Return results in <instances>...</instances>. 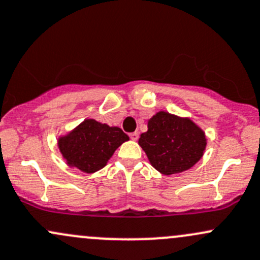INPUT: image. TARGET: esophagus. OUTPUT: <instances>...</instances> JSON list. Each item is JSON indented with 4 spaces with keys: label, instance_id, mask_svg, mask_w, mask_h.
<instances>
[{
    "label": "esophagus",
    "instance_id": "1",
    "mask_svg": "<svg viewBox=\"0 0 260 260\" xmlns=\"http://www.w3.org/2000/svg\"><path fill=\"white\" fill-rule=\"evenodd\" d=\"M129 136H130V139L133 140V141H136V140L139 139V133H136V131H135V133H131Z\"/></svg>",
    "mask_w": 260,
    "mask_h": 260
}]
</instances>
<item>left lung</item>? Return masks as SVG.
Listing matches in <instances>:
<instances>
[{
    "mask_svg": "<svg viewBox=\"0 0 260 260\" xmlns=\"http://www.w3.org/2000/svg\"><path fill=\"white\" fill-rule=\"evenodd\" d=\"M206 135L188 116L159 110L147 120L139 145L154 169L165 176L188 171L200 161L206 150Z\"/></svg>",
    "mask_w": 260,
    "mask_h": 260,
    "instance_id": "1",
    "label": "left lung"
}]
</instances>
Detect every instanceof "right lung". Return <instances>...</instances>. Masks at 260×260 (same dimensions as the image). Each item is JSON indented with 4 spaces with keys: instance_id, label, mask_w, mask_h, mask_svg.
<instances>
[{
    "instance_id": "obj_1",
    "label": "right lung",
    "mask_w": 260,
    "mask_h": 260,
    "mask_svg": "<svg viewBox=\"0 0 260 260\" xmlns=\"http://www.w3.org/2000/svg\"><path fill=\"white\" fill-rule=\"evenodd\" d=\"M125 141H129V136L120 127L84 119L57 138V148L69 167L91 174L106 167L116 148Z\"/></svg>"
}]
</instances>
